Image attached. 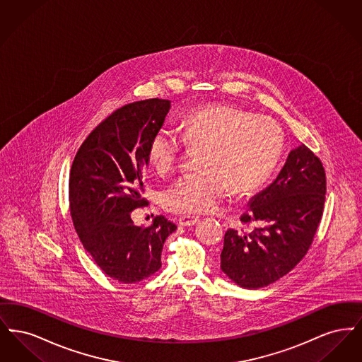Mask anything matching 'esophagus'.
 Listing matches in <instances>:
<instances>
[{
	"instance_id": "obj_1",
	"label": "esophagus",
	"mask_w": 362,
	"mask_h": 362,
	"mask_svg": "<svg viewBox=\"0 0 362 362\" xmlns=\"http://www.w3.org/2000/svg\"><path fill=\"white\" fill-rule=\"evenodd\" d=\"M199 223V217L198 216H189V214H185V216H180L179 218V224L182 226H192V225Z\"/></svg>"
}]
</instances>
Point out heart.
Returning <instances> with one entry per match:
<instances>
[{
    "label": "heart",
    "instance_id": "heart-1",
    "mask_svg": "<svg viewBox=\"0 0 362 362\" xmlns=\"http://www.w3.org/2000/svg\"><path fill=\"white\" fill-rule=\"evenodd\" d=\"M183 136L160 127L149 141L148 158L156 173H171L189 146L202 148L199 173L177 179L163 202L173 213H207L220 206L229 189L245 194L274 173L285 137L276 122L233 105H207L182 123Z\"/></svg>",
    "mask_w": 362,
    "mask_h": 362
}]
</instances>
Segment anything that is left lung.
Here are the masks:
<instances>
[{
	"instance_id": "1",
	"label": "left lung",
	"mask_w": 362,
	"mask_h": 362,
	"mask_svg": "<svg viewBox=\"0 0 362 362\" xmlns=\"http://www.w3.org/2000/svg\"><path fill=\"white\" fill-rule=\"evenodd\" d=\"M326 201V173L305 145L291 151L276 180L250 201L243 224L228 229L221 270L245 289H259L288 274L305 257L320 224Z\"/></svg>"
}]
</instances>
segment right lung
Listing matches in <instances>:
<instances>
[{
    "label": "right lung",
    "mask_w": 362,
    "mask_h": 362,
    "mask_svg": "<svg viewBox=\"0 0 362 362\" xmlns=\"http://www.w3.org/2000/svg\"><path fill=\"white\" fill-rule=\"evenodd\" d=\"M171 108L164 99L126 104L83 142L69 177L74 229L96 264L123 284L142 281L161 267V251L176 225L163 216L142 228L132 211L142 198L148 146Z\"/></svg>",
    "instance_id": "obj_1"
}]
</instances>
